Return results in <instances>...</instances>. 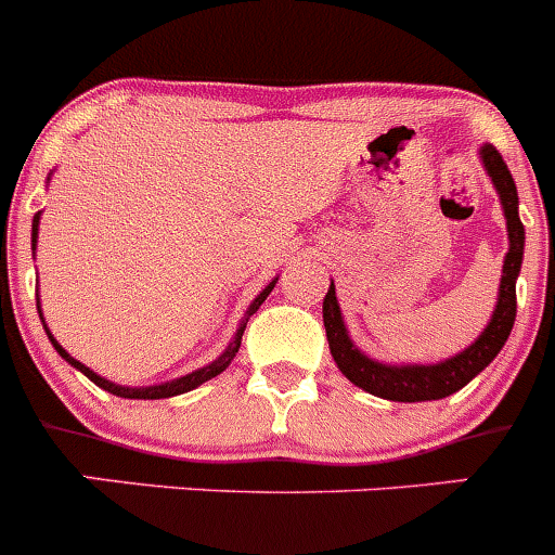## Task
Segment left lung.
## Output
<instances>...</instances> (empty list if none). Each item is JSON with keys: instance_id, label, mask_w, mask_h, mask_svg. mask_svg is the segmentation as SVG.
Returning a JSON list of instances; mask_svg holds the SVG:
<instances>
[{"instance_id": "obj_1", "label": "left lung", "mask_w": 555, "mask_h": 555, "mask_svg": "<svg viewBox=\"0 0 555 555\" xmlns=\"http://www.w3.org/2000/svg\"><path fill=\"white\" fill-rule=\"evenodd\" d=\"M480 160H483L487 175L492 178L494 189H498L508 228V253L506 261H503V274H500L498 306L492 311V320H489V325L483 327V333L475 338L467 350H461L459 356L448 358V361L391 366L384 364V361H372V358H366L364 352L352 345L345 320H341L336 288L331 283L325 302H322L327 345H331V356L338 370H341V375L350 384H356L358 389L384 397V400H395V403L442 400V397L464 389L478 372L487 370L494 361V356L506 345L508 333L514 327V317H517V274L519 267H522V249H526V228H522L517 214V185H514L508 166L500 158V152L492 144H483L480 146Z\"/></svg>"}]
</instances>
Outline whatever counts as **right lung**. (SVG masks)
<instances>
[{
  "mask_svg": "<svg viewBox=\"0 0 555 555\" xmlns=\"http://www.w3.org/2000/svg\"><path fill=\"white\" fill-rule=\"evenodd\" d=\"M38 219H41V210H38L36 217H33V249H36V242H38ZM274 283H278V278H274V281L269 283V286L263 288V292L258 294V297H255L253 306H249V311H247V317H244L242 325H238V331H235L233 341H230L228 350H224L222 356H219L217 361H214V364L203 366V370H194V372H191V375L178 377V380H166V384H158V386H141V389H130V386L111 384V380H105V377L96 375L94 370H88L86 364H80V361H77V358L68 356V352L63 350L61 345H57L55 336H52V333L47 331V336H49V341H52V347H55V350H57V356L66 358L68 364L75 366V370H80L82 375L88 377V380H94V384L100 386V389L111 391V395H116V397H127V400H160V397H175V395H183V391L197 389L199 384H205V380H210V377H217L219 372L228 370L230 361H233L235 352H238V347H242V336H244V327H247V320H249V317H253L255 311H258V308H261V302L267 300L269 292H272V288H274ZM38 313H41V306H38ZM41 320H43V317H41ZM43 327H47V325H43Z\"/></svg>",
  "mask_w": 555,
  "mask_h": 555,
  "instance_id": "right-lung-1",
  "label": "right lung"
}]
</instances>
